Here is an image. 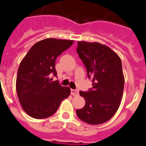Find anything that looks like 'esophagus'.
I'll return each instance as SVG.
<instances>
[{
	"mask_svg": "<svg viewBox=\"0 0 146 146\" xmlns=\"http://www.w3.org/2000/svg\"><path fill=\"white\" fill-rule=\"evenodd\" d=\"M71 94L73 95V96H78L79 95V91L76 90H74V89H71Z\"/></svg>",
	"mask_w": 146,
	"mask_h": 146,
	"instance_id": "1",
	"label": "esophagus"
}]
</instances>
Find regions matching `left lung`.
<instances>
[{
  "mask_svg": "<svg viewBox=\"0 0 146 146\" xmlns=\"http://www.w3.org/2000/svg\"><path fill=\"white\" fill-rule=\"evenodd\" d=\"M76 51L93 84L88 92H79L85 105L76 114L88 124H102L113 117L120 105L125 83L122 62L111 48L98 42L79 41Z\"/></svg>",
  "mask_w": 146,
  "mask_h": 146,
  "instance_id": "8db88e82",
  "label": "left lung"
}]
</instances>
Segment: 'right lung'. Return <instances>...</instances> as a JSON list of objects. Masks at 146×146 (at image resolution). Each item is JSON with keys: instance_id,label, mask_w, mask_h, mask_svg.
Wrapping results in <instances>:
<instances>
[{"instance_id": "obj_1", "label": "right lung", "mask_w": 146, "mask_h": 146, "mask_svg": "<svg viewBox=\"0 0 146 146\" xmlns=\"http://www.w3.org/2000/svg\"><path fill=\"white\" fill-rule=\"evenodd\" d=\"M74 41L46 38L35 43L28 51L18 70L16 90L22 108L35 119H44L56 113L62 100L70 94L68 87H62L56 76V59Z\"/></svg>"}]
</instances>
